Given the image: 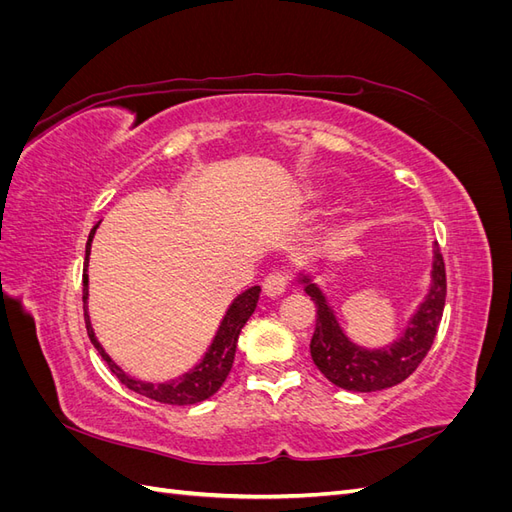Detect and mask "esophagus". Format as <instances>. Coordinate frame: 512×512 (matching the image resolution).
<instances>
[{
	"label": "esophagus",
	"mask_w": 512,
	"mask_h": 512,
	"mask_svg": "<svg viewBox=\"0 0 512 512\" xmlns=\"http://www.w3.org/2000/svg\"><path fill=\"white\" fill-rule=\"evenodd\" d=\"M262 288H265L267 297H271V299L280 297V294H284L286 288H288V273L282 271V269H273L265 277V284H262Z\"/></svg>",
	"instance_id": "esophagus-1"
}]
</instances>
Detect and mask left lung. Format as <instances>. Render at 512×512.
I'll list each match as a JSON object with an SVG mask.
<instances>
[{
  "label": "left lung",
  "instance_id": "1",
  "mask_svg": "<svg viewBox=\"0 0 512 512\" xmlns=\"http://www.w3.org/2000/svg\"><path fill=\"white\" fill-rule=\"evenodd\" d=\"M431 280L427 299L412 316L406 333L382 350H365L354 346L339 329V322L324 294L316 284L309 282L307 275H303L301 282L305 284V292L316 303V331L309 352H312V359L322 376L339 389L354 393L389 389L412 376L433 346L444 312L446 269L438 245L433 247Z\"/></svg>",
  "mask_w": 512,
  "mask_h": 512
}]
</instances>
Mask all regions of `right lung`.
Wrapping results in <instances>:
<instances>
[{"instance_id": "add662e5", "label": "right lung", "mask_w": 512, "mask_h": 512, "mask_svg": "<svg viewBox=\"0 0 512 512\" xmlns=\"http://www.w3.org/2000/svg\"><path fill=\"white\" fill-rule=\"evenodd\" d=\"M100 226V222L91 228L89 239H87V247H85V269H83V309H85V327H87V335L91 339V344L96 346V350L100 352L102 359L106 361V365L111 367L113 374L119 378L121 384H126L130 391L149 397L153 401H160V404H168V406H192L198 404V401H205L211 395H215L220 391V386L224 384V380L230 374L232 361H235V352H237V339L241 329L245 327V322L250 320V316L254 314L258 297H260V286H252L247 288L245 292H241L239 297L232 301V305L228 307V312L220 324L218 335H215L211 348L207 350L205 359L200 361L192 371L183 374L181 378L173 380V382H164V384H151V382H141L134 380L130 376L123 374V371L111 361V356L104 352V348L100 346V342L94 335V329H91V322L87 316V265H89V252H91V241H94L96 228Z\"/></svg>"}]
</instances>
